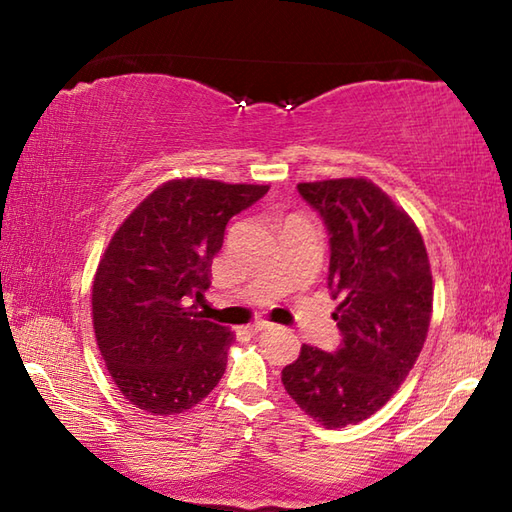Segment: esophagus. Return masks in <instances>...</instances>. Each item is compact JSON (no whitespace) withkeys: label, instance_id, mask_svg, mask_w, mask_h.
<instances>
[{"label":"esophagus","instance_id":"obj_1","mask_svg":"<svg viewBox=\"0 0 512 512\" xmlns=\"http://www.w3.org/2000/svg\"><path fill=\"white\" fill-rule=\"evenodd\" d=\"M270 328H275V325H273V323H268V321H255L253 325H248V330L253 332V334L262 332V330H270Z\"/></svg>","mask_w":512,"mask_h":512}]
</instances>
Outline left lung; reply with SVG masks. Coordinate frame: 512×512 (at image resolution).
<instances>
[{
  "label": "left lung",
  "instance_id": "left-lung-1",
  "mask_svg": "<svg viewBox=\"0 0 512 512\" xmlns=\"http://www.w3.org/2000/svg\"><path fill=\"white\" fill-rule=\"evenodd\" d=\"M330 235L336 352L303 345L281 372L290 398L328 429L372 416L416 365L429 332L433 279L411 217L365 178L297 184Z\"/></svg>",
  "mask_w": 512,
  "mask_h": 512
}]
</instances>
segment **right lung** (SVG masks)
I'll use <instances>...</instances> for the list:
<instances>
[{
    "label": "right lung",
    "instance_id": "right-lung-1",
    "mask_svg": "<svg viewBox=\"0 0 512 512\" xmlns=\"http://www.w3.org/2000/svg\"><path fill=\"white\" fill-rule=\"evenodd\" d=\"M268 184L171 180L118 226L92 286L94 334L121 394L176 416L220 383L233 332L198 310L226 224Z\"/></svg>",
    "mask_w": 512,
    "mask_h": 512
}]
</instances>
